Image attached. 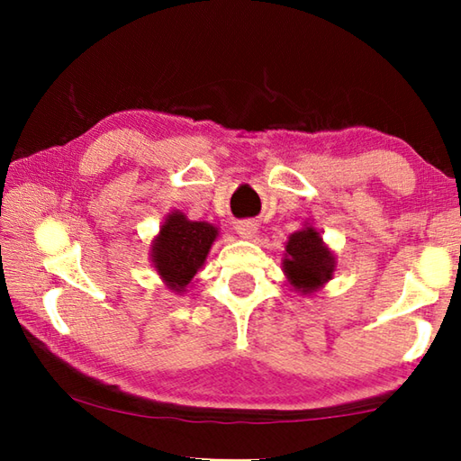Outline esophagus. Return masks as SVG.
Masks as SVG:
<instances>
[{
	"label": "esophagus",
	"mask_w": 461,
	"mask_h": 461,
	"mask_svg": "<svg viewBox=\"0 0 461 461\" xmlns=\"http://www.w3.org/2000/svg\"><path fill=\"white\" fill-rule=\"evenodd\" d=\"M236 231L240 233L241 238H246V240H254V238H256V233H258V225H256L254 221H249V220H244V221H238V225H236Z\"/></svg>",
	"instance_id": "34e87169"
}]
</instances>
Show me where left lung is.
Returning a JSON list of instances; mask_svg holds the SVG:
<instances>
[{
    "label": "left lung",
    "mask_w": 461,
    "mask_h": 461,
    "mask_svg": "<svg viewBox=\"0 0 461 461\" xmlns=\"http://www.w3.org/2000/svg\"><path fill=\"white\" fill-rule=\"evenodd\" d=\"M283 270L294 291L311 294L331 280L335 272V258L331 249L323 244L315 228L294 231L286 241Z\"/></svg>",
    "instance_id": "obj_1"
}]
</instances>
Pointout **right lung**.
Segmentation results:
<instances>
[{
    "instance_id": "right-lung-1",
    "label": "right lung",
    "mask_w": 461,
    "mask_h": 461,
    "mask_svg": "<svg viewBox=\"0 0 461 461\" xmlns=\"http://www.w3.org/2000/svg\"><path fill=\"white\" fill-rule=\"evenodd\" d=\"M217 238V228L191 221L181 212H170L158 236L152 240V264L170 291L185 293L205 262Z\"/></svg>"
}]
</instances>
